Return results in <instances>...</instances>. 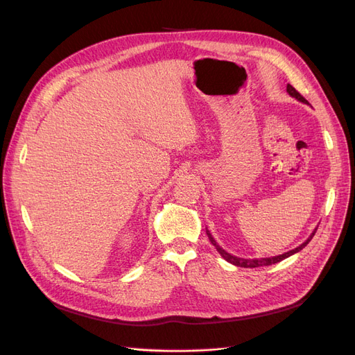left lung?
I'll return each mask as SVG.
<instances>
[{"instance_id":"obj_1","label":"left lung","mask_w":355,"mask_h":355,"mask_svg":"<svg viewBox=\"0 0 355 355\" xmlns=\"http://www.w3.org/2000/svg\"><path fill=\"white\" fill-rule=\"evenodd\" d=\"M287 92H288V94H290V96H293V98H296L297 101L304 102V103H308V102H306V99L304 98V96L300 94L295 87H292V85H290V84H287ZM315 231H317V230H315ZM315 231L313 232V235H311V237H309L304 244H300L299 247H296V249L290 250V252H287V253H283V254H280V256H274V257H262V259H243V257L232 256V254H230V253L225 252V250L222 249V247H219V244H216V241H214V239L211 237L209 231H207V235H209V240H210V243H211L214 247H216V250L220 253V256L223 257L225 261H228L230 263H232V265H235V266H243V268H259V266L274 265V263H277V262H280V261L286 259V257H288V256H292V254L297 253L299 250H302L304 247L311 241V239L314 237Z\"/></svg>"}]
</instances>
